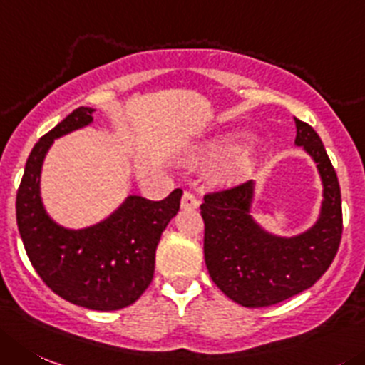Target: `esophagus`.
Listing matches in <instances>:
<instances>
[{
    "instance_id": "1",
    "label": "esophagus",
    "mask_w": 365,
    "mask_h": 365,
    "mask_svg": "<svg viewBox=\"0 0 365 365\" xmlns=\"http://www.w3.org/2000/svg\"><path fill=\"white\" fill-rule=\"evenodd\" d=\"M198 205H200L198 196L190 192V190H185L182 196V209H196Z\"/></svg>"
}]
</instances>
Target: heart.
<instances>
[{
    "instance_id": "b5f03b06",
    "label": "heart",
    "mask_w": 365,
    "mask_h": 365,
    "mask_svg": "<svg viewBox=\"0 0 365 365\" xmlns=\"http://www.w3.org/2000/svg\"><path fill=\"white\" fill-rule=\"evenodd\" d=\"M223 142L214 140L209 144L202 145L196 153L198 158H210V156H216L217 153L223 149ZM248 165H250V153L247 148H234L229 155L225 156L223 163H221L220 176L221 178H234V176H240L241 173L247 171Z\"/></svg>"
}]
</instances>
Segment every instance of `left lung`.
<instances>
[{"mask_svg": "<svg viewBox=\"0 0 365 365\" xmlns=\"http://www.w3.org/2000/svg\"><path fill=\"white\" fill-rule=\"evenodd\" d=\"M295 144L317 163L322 180V205L312 229L281 237L250 216L254 182L205 194L203 254L210 279L234 302L247 308L277 304L308 290L335 259L342 237V200L336 173L321 136L295 118Z\"/></svg>", "mask_w": 365, "mask_h": 365, "instance_id": "left-lung-1", "label": "left lung"}]
</instances>
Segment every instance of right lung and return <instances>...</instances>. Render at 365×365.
<instances>
[{"label":"right lung","instance_id":"obj_1","mask_svg":"<svg viewBox=\"0 0 365 365\" xmlns=\"http://www.w3.org/2000/svg\"><path fill=\"white\" fill-rule=\"evenodd\" d=\"M91 108H77L34 145L16 196V220L30 263L50 290L71 304L98 312L125 308L155 274V254L167 223L180 210L182 189L162 202L128 196L104 221L64 229L41 200V167L56 138L93 122Z\"/></svg>","mask_w":365,"mask_h":365}]
</instances>
